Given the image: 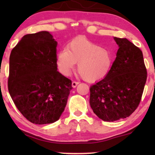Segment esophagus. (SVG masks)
<instances>
[{"mask_svg": "<svg viewBox=\"0 0 155 155\" xmlns=\"http://www.w3.org/2000/svg\"><path fill=\"white\" fill-rule=\"evenodd\" d=\"M79 81H72V87H76L78 84H79Z\"/></svg>", "mask_w": 155, "mask_h": 155, "instance_id": "obj_1", "label": "esophagus"}]
</instances>
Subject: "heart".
<instances>
[{
  "instance_id": "heart-1",
  "label": "heart",
  "mask_w": 155,
  "mask_h": 155,
  "mask_svg": "<svg viewBox=\"0 0 155 155\" xmlns=\"http://www.w3.org/2000/svg\"><path fill=\"white\" fill-rule=\"evenodd\" d=\"M114 57L108 48L101 47L86 38H76L68 43L66 48L57 54L58 71L68 76L77 63V70L87 81H97L109 74Z\"/></svg>"
}]
</instances>
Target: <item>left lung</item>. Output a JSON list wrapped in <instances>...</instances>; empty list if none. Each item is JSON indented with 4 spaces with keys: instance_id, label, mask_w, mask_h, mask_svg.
Returning <instances> with one entry per match:
<instances>
[{
    "instance_id": "obj_1",
    "label": "left lung",
    "mask_w": 155,
    "mask_h": 155,
    "mask_svg": "<svg viewBox=\"0 0 155 155\" xmlns=\"http://www.w3.org/2000/svg\"><path fill=\"white\" fill-rule=\"evenodd\" d=\"M114 40L119 49L109 74L90 89L92 111L106 122L132 114L141 100L147 78L141 50L127 38Z\"/></svg>"
}]
</instances>
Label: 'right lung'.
<instances>
[{
  "mask_svg": "<svg viewBox=\"0 0 155 155\" xmlns=\"http://www.w3.org/2000/svg\"><path fill=\"white\" fill-rule=\"evenodd\" d=\"M57 45L52 35L41 31L24 35L11 52L8 92L33 124L59 120L73 88L71 80L58 71Z\"/></svg>",
  "mask_w": 155,
  "mask_h": 155,
  "instance_id": "obj_1",
  "label": "right lung"
}]
</instances>
